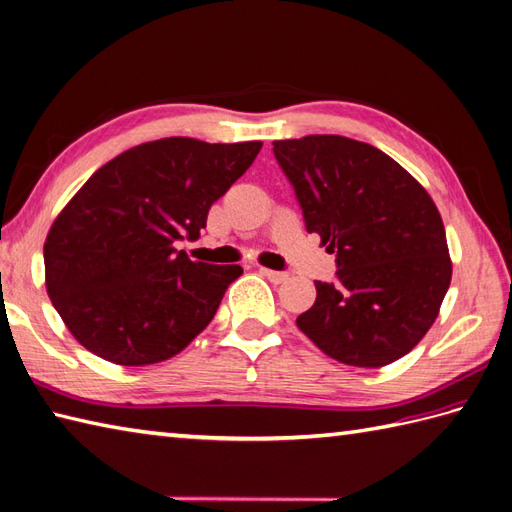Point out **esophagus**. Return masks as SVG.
Segmentation results:
<instances>
[{
    "label": "esophagus",
    "instance_id": "1",
    "mask_svg": "<svg viewBox=\"0 0 512 512\" xmlns=\"http://www.w3.org/2000/svg\"><path fill=\"white\" fill-rule=\"evenodd\" d=\"M260 273H263V276L269 280V282H273V284H282V282H286V273H282V271H273V269H265V267H260Z\"/></svg>",
    "mask_w": 512,
    "mask_h": 512
}]
</instances>
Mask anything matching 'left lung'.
<instances>
[{"label": "left lung", "mask_w": 512, "mask_h": 512, "mask_svg": "<svg viewBox=\"0 0 512 512\" xmlns=\"http://www.w3.org/2000/svg\"><path fill=\"white\" fill-rule=\"evenodd\" d=\"M306 230L336 254V280L297 328L352 367L406 356L439 317L452 282L443 219L428 191L378 147L336 134L273 141Z\"/></svg>", "instance_id": "1"}]
</instances>
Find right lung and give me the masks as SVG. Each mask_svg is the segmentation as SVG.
Segmentation results:
<instances>
[{
  "label": "right lung",
  "mask_w": 512,
  "mask_h": 512,
  "mask_svg": "<svg viewBox=\"0 0 512 512\" xmlns=\"http://www.w3.org/2000/svg\"><path fill=\"white\" fill-rule=\"evenodd\" d=\"M260 147L169 136L128 149L84 182L43 247L47 295L82 347L145 367L180 354L213 321L243 269L197 263L173 245L197 239Z\"/></svg>",
  "instance_id": "add662e5"
}]
</instances>
